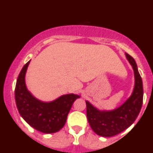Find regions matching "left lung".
<instances>
[{
    "instance_id": "1",
    "label": "left lung",
    "mask_w": 153,
    "mask_h": 153,
    "mask_svg": "<svg viewBox=\"0 0 153 153\" xmlns=\"http://www.w3.org/2000/svg\"><path fill=\"white\" fill-rule=\"evenodd\" d=\"M126 58L133 67L135 86L131 96L121 106L113 111H99L86 101V115L91 129L97 135L111 137L123 132L134 123L143 102V84L136 62L128 53Z\"/></svg>"
}]
</instances>
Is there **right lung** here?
Returning a JSON list of instances; mask_svg holds the SVG:
<instances>
[{
    "instance_id": "add662e5",
    "label": "right lung",
    "mask_w": 153,
    "mask_h": 153,
    "mask_svg": "<svg viewBox=\"0 0 153 153\" xmlns=\"http://www.w3.org/2000/svg\"><path fill=\"white\" fill-rule=\"evenodd\" d=\"M29 62L22 67L15 86V101L17 109L25 122L34 129L44 133L60 131L67 121L74 101L80 96L74 94L62 95L54 101L44 102L28 91L25 75Z\"/></svg>"
}]
</instances>
